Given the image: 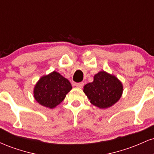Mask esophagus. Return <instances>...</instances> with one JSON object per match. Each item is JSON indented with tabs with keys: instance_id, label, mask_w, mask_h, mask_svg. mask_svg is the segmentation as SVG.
Listing matches in <instances>:
<instances>
[{
	"instance_id": "esophagus-1",
	"label": "esophagus",
	"mask_w": 154,
	"mask_h": 154,
	"mask_svg": "<svg viewBox=\"0 0 154 154\" xmlns=\"http://www.w3.org/2000/svg\"><path fill=\"white\" fill-rule=\"evenodd\" d=\"M75 86L77 88H82L83 86H84V83L83 82H79V83H76L75 84Z\"/></svg>"
}]
</instances>
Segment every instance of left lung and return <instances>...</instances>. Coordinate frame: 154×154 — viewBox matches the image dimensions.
<instances>
[{
	"label": "left lung",
	"mask_w": 154,
	"mask_h": 154,
	"mask_svg": "<svg viewBox=\"0 0 154 154\" xmlns=\"http://www.w3.org/2000/svg\"><path fill=\"white\" fill-rule=\"evenodd\" d=\"M83 92L93 105L106 109L112 106L120 99L123 93V85L116 76L100 71L94 75L93 82L84 86Z\"/></svg>",
	"instance_id": "left-lung-1"
}]
</instances>
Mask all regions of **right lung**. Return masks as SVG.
<instances>
[{"instance_id":"1","label":"right lung","mask_w":154,"mask_h":154,"mask_svg":"<svg viewBox=\"0 0 154 154\" xmlns=\"http://www.w3.org/2000/svg\"><path fill=\"white\" fill-rule=\"evenodd\" d=\"M72 89L69 81L59 72L54 71L40 77L35 84L33 94L39 104L54 109L63 101Z\"/></svg>"}]
</instances>
